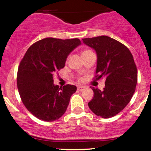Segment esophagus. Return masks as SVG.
Here are the masks:
<instances>
[{"label":"esophagus","instance_id":"1","mask_svg":"<svg viewBox=\"0 0 151 151\" xmlns=\"http://www.w3.org/2000/svg\"><path fill=\"white\" fill-rule=\"evenodd\" d=\"M84 88V86H82V85H79L77 86V89L79 90V91H81Z\"/></svg>","mask_w":151,"mask_h":151}]
</instances>
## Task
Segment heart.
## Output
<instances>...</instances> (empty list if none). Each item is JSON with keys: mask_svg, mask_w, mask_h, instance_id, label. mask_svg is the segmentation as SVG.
<instances>
[{"mask_svg": "<svg viewBox=\"0 0 151 151\" xmlns=\"http://www.w3.org/2000/svg\"><path fill=\"white\" fill-rule=\"evenodd\" d=\"M91 52V51H90V50H84V51H83V52H82V53H81V55H85V54L88 53V52Z\"/></svg>", "mask_w": 151, "mask_h": 151, "instance_id": "b5f03b06", "label": "heart"}]
</instances>
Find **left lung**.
<instances>
[{"mask_svg": "<svg viewBox=\"0 0 151 151\" xmlns=\"http://www.w3.org/2000/svg\"><path fill=\"white\" fill-rule=\"evenodd\" d=\"M82 40L97 55L96 79H106L102 91L91 87L93 97L88 106L98 116L113 117L125 108L136 90L138 72L132 54L127 47L108 36Z\"/></svg>", "mask_w": 151, "mask_h": 151, "instance_id": "obj_1", "label": "left lung"}]
</instances>
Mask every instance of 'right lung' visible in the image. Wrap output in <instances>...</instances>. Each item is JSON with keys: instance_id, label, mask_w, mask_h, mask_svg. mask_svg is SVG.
I'll use <instances>...</instances> for the list:
<instances>
[{"instance_id": "add662e5", "label": "right lung", "mask_w": 151, "mask_h": 151, "mask_svg": "<svg viewBox=\"0 0 151 151\" xmlns=\"http://www.w3.org/2000/svg\"><path fill=\"white\" fill-rule=\"evenodd\" d=\"M79 45L78 38L47 37L32 45L22 59L17 75L19 94L37 119L54 121L65 113L77 86L55 85L53 75L65 67L67 56Z\"/></svg>"}]
</instances>
